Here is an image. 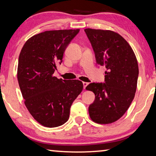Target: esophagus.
<instances>
[{"label": "esophagus", "mask_w": 156, "mask_h": 156, "mask_svg": "<svg viewBox=\"0 0 156 156\" xmlns=\"http://www.w3.org/2000/svg\"><path fill=\"white\" fill-rule=\"evenodd\" d=\"M89 83H87V82H83V87H84V89H85V87H87V86L88 85Z\"/></svg>", "instance_id": "1"}]
</instances>
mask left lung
Instances as JSON below:
<instances>
[{"instance_id":"8db88e82","label":"left lung","mask_w":156,"mask_h":156,"mask_svg":"<svg viewBox=\"0 0 156 156\" xmlns=\"http://www.w3.org/2000/svg\"><path fill=\"white\" fill-rule=\"evenodd\" d=\"M96 62L105 66V83L89 84L95 100L89 107L91 119L100 124L116 122L126 112L135 97L139 68L134 51L126 40L108 30L86 28Z\"/></svg>"}]
</instances>
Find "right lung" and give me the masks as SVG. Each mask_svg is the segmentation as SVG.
Masks as SVG:
<instances>
[{
  "mask_svg": "<svg viewBox=\"0 0 156 156\" xmlns=\"http://www.w3.org/2000/svg\"><path fill=\"white\" fill-rule=\"evenodd\" d=\"M80 30H48L26 41L19 57L17 79L24 103L33 117L48 128L66 122L73 101L83 89L80 80L53 76L66 46Z\"/></svg>",
  "mask_w": 156,
  "mask_h": 156,
  "instance_id": "obj_1",
  "label": "right lung"
}]
</instances>
